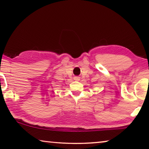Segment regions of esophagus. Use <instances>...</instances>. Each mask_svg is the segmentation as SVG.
<instances>
[{"mask_svg": "<svg viewBox=\"0 0 149 149\" xmlns=\"http://www.w3.org/2000/svg\"><path fill=\"white\" fill-rule=\"evenodd\" d=\"M74 78H75V80H79V79H80V77H78V76L75 77Z\"/></svg>", "mask_w": 149, "mask_h": 149, "instance_id": "34e87169", "label": "esophagus"}]
</instances>
